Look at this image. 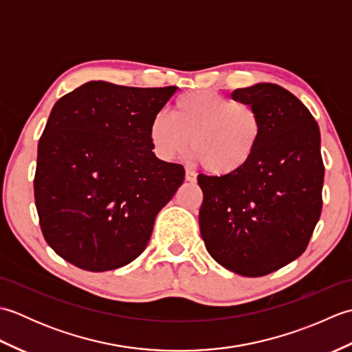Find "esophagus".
<instances>
[{"instance_id": "34e87169", "label": "esophagus", "mask_w": 352, "mask_h": 352, "mask_svg": "<svg viewBox=\"0 0 352 352\" xmlns=\"http://www.w3.org/2000/svg\"><path fill=\"white\" fill-rule=\"evenodd\" d=\"M186 182L189 183H195L197 182V174L190 169H186Z\"/></svg>"}]
</instances>
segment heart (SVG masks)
Returning a JSON list of instances; mask_svg holds the SVG:
<instances>
[{
  "mask_svg": "<svg viewBox=\"0 0 352 352\" xmlns=\"http://www.w3.org/2000/svg\"><path fill=\"white\" fill-rule=\"evenodd\" d=\"M263 134L258 111L214 91L180 96L172 115L159 111L149 125L154 153L174 162L188 151L213 175H233L252 159Z\"/></svg>",
  "mask_w": 352,
  "mask_h": 352,
  "instance_id": "obj_1",
  "label": "heart"
}]
</instances>
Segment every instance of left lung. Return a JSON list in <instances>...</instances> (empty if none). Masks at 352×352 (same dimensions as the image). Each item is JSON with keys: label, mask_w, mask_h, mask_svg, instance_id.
Listing matches in <instances>:
<instances>
[{"label": "left lung", "mask_w": 352, "mask_h": 352, "mask_svg": "<svg viewBox=\"0 0 352 352\" xmlns=\"http://www.w3.org/2000/svg\"><path fill=\"white\" fill-rule=\"evenodd\" d=\"M231 98L258 111L263 134L233 175H199V230L208 254L228 271L263 276L305 251L322 210L319 125L286 89L257 83Z\"/></svg>", "instance_id": "8db88e82"}]
</instances>
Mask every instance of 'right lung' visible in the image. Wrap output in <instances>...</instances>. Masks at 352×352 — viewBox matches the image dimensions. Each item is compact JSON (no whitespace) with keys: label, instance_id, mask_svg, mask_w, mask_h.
Here are the masks:
<instances>
[{"label":"right lung","instance_id":"right-lung-1","mask_svg":"<svg viewBox=\"0 0 352 352\" xmlns=\"http://www.w3.org/2000/svg\"><path fill=\"white\" fill-rule=\"evenodd\" d=\"M178 87L87 81L52 107L37 145L34 201L45 241L91 272L138 258L184 180L157 159L149 125Z\"/></svg>","mask_w":352,"mask_h":352}]
</instances>
